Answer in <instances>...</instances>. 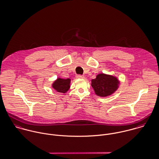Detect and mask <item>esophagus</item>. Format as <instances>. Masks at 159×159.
I'll use <instances>...</instances> for the list:
<instances>
[{"label": "esophagus", "mask_w": 159, "mask_h": 159, "mask_svg": "<svg viewBox=\"0 0 159 159\" xmlns=\"http://www.w3.org/2000/svg\"><path fill=\"white\" fill-rule=\"evenodd\" d=\"M76 77L77 79H84L85 77L84 75H77Z\"/></svg>", "instance_id": "1"}]
</instances>
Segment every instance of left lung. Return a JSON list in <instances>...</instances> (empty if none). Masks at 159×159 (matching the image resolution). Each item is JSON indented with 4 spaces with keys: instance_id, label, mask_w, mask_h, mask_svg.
I'll list each match as a JSON object with an SVG mask.
<instances>
[{
    "instance_id": "8db88e82",
    "label": "left lung",
    "mask_w": 159,
    "mask_h": 159,
    "mask_svg": "<svg viewBox=\"0 0 159 159\" xmlns=\"http://www.w3.org/2000/svg\"><path fill=\"white\" fill-rule=\"evenodd\" d=\"M91 82V85L95 94L101 97L112 95L118 90L120 84L116 77L103 73L98 74Z\"/></svg>"
}]
</instances>
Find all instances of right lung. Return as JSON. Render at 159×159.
<instances>
[{
  "label": "right lung",
  "instance_id": "obj_1",
  "mask_svg": "<svg viewBox=\"0 0 159 159\" xmlns=\"http://www.w3.org/2000/svg\"><path fill=\"white\" fill-rule=\"evenodd\" d=\"M70 79L57 78L52 84V87L57 92L66 93L70 87Z\"/></svg>",
  "mask_w": 159,
  "mask_h": 159
}]
</instances>
